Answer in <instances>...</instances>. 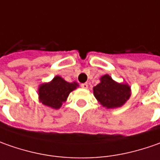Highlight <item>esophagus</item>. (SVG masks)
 Segmentation results:
<instances>
[{
	"label": "esophagus",
	"instance_id": "34e87169",
	"mask_svg": "<svg viewBox=\"0 0 160 160\" xmlns=\"http://www.w3.org/2000/svg\"><path fill=\"white\" fill-rule=\"evenodd\" d=\"M81 88H84V89H87V88H88V83H83V84H81Z\"/></svg>",
	"mask_w": 160,
	"mask_h": 160
}]
</instances>
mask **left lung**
Instances as JSON below:
<instances>
[{"instance_id": "obj_1", "label": "left lung", "mask_w": 160, "mask_h": 160, "mask_svg": "<svg viewBox=\"0 0 160 160\" xmlns=\"http://www.w3.org/2000/svg\"><path fill=\"white\" fill-rule=\"evenodd\" d=\"M100 83L94 87L93 92L97 101L103 107L113 109L122 106L129 99L131 89L128 84L118 83L110 75L101 77Z\"/></svg>"}]
</instances>
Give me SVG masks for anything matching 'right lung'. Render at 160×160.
Returning <instances> with one entry per match:
<instances>
[{"instance_id": "add662e5", "label": "right lung", "mask_w": 160, "mask_h": 160, "mask_svg": "<svg viewBox=\"0 0 160 160\" xmlns=\"http://www.w3.org/2000/svg\"><path fill=\"white\" fill-rule=\"evenodd\" d=\"M77 87H79L77 82L70 83L60 76H56L50 82L40 85L38 89L40 102L53 109H59Z\"/></svg>"}]
</instances>
